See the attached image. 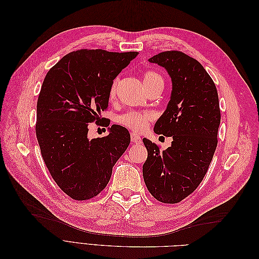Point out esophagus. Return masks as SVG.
<instances>
[{
	"label": "esophagus",
	"mask_w": 259,
	"mask_h": 259,
	"mask_svg": "<svg viewBox=\"0 0 259 259\" xmlns=\"http://www.w3.org/2000/svg\"><path fill=\"white\" fill-rule=\"evenodd\" d=\"M131 139H132V143L140 145L142 144V137H140L136 133H131Z\"/></svg>",
	"instance_id": "34e87169"
}]
</instances>
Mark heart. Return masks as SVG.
<instances>
[{"mask_svg":"<svg viewBox=\"0 0 259 259\" xmlns=\"http://www.w3.org/2000/svg\"><path fill=\"white\" fill-rule=\"evenodd\" d=\"M144 85L145 88L148 85H150L151 83L155 82V81H163L162 77L159 73H156L154 71H147L144 74ZM116 84H117V80H114L111 84L110 88V96L113 97L115 95L116 92ZM152 115L149 112H136V111H128L125 112L121 115H119L116 117V122L123 125L125 127H128L133 131L136 132H140L146 128V126L148 125V122L151 120Z\"/></svg>","mask_w":259,"mask_h":259,"instance_id":"b5f03b06","label":"heart"}]
</instances>
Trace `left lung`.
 <instances>
[{
    "label": "left lung",
    "instance_id": "1",
    "mask_svg": "<svg viewBox=\"0 0 259 259\" xmlns=\"http://www.w3.org/2000/svg\"><path fill=\"white\" fill-rule=\"evenodd\" d=\"M149 61L165 69L171 80L170 98L154 132L173 142L160 151L143 139L148 151L143 175L156 200L173 204L197 189L213 159L221 124L218 94L200 62L182 52H163Z\"/></svg>",
    "mask_w": 259,
    "mask_h": 259
}]
</instances>
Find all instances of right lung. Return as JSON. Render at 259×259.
I'll use <instances>...</instances> for the list:
<instances>
[{
    "label": "right lung",
    "mask_w": 259,
    "mask_h": 259,
    "mask_svg": "<svg viewBox=\"0 0 259 259\" xmlns=\"http://www.w3.org/2000/svg\"><path fill=\"white\" fill-rule=\"evenodd\" d=\"M137 55L76 51L45 76L36 105V138L46 167L70 198L89 200L103 191L130 145L128 131L116 124L106 137L90 139L89 123L100 121L113 80Z\"/></svg>",
    "instance_id": "1"
}]
</instances>
